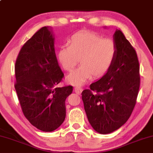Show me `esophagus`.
<instances>
[{"label":"esophagus","instance_id":"34e87169","mask_svg":"<svg viewBox=\"0 0 153 153\" xmlns=\"http://www.w3.org/2000/svg\"><path fill=\"white\" fill-rule=\"evenodd\" d=\"M74 92H75V93H76V94H80V93H82V89L81 88L78 87V86H76V87H74Z\"/></svg>","mask_w":153,"mask_h":153}]
</instances>
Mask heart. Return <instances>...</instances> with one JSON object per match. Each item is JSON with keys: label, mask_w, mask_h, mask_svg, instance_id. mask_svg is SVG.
Returning a JSON list of instances; mask_svg holds the SVG:
<instances>
[{"label": "heart", "mask_w": 153, "mask_h": 153, "mask_svg": "<svg viewBox=\"0 0 153 153\" xmlns=\"http://www.w3.org/2000/svg\"><path fill=\"white\" fill-rule=\"evenodd\" d=\"M117 53L116 42L112 39H104L96 33L81 30L74 33L68 45L60 47L58 59L62 68L73 71L80 59V67L67 78L74 85L81 86L91 77L99 78L112 67Z\"/></svg>", "instance_id": "b5f03b06"}]
</instances>
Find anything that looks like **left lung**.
Returning a JSON list of instances; mask_svg holds the SVG:
<instances>
[{
  "mask_svg": "<svg viewBox=\"0 0 153 153\" xmlns=\"http://www.w3.org/2000/svg\"><path fill=\"white\" fill-rule=\"evenodd\" d=\"M113 40L117 53L111 68L81 94L88 121L100 134L111 133L127 121L140 87V67L134 48L121 30L115 31Z\"/></svg>",
  "mask_w": 153,
  "mask_h": 153,
  "instance_id": "left-lung-1",
  "label": "left lung"
}]
</instances>
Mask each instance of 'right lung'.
<instances>
[{"label":"right lung","instance_id":"add662e5","mask_svg":"<svg viewBox=\"0 0 153 153\" xmlns=\"http://www.w3.org/2000/svg\"><path fill=\"white\" fill-rule=\"evenodd\" d=\"M14 71V88L25 117L42 131L56 130L65 119V100L73 86H57L64 74L56 59L54 36L49 27L41 28L25 43Z\"/></svg>","mask_w":153,"mask_h":153}]
</instances>
